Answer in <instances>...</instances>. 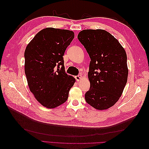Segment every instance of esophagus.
Here are the masks:
<instances>
[{"label": "esophagus", "mask_w": 149, "mask_h": 149, "mask_svg": "<svg viewBox=\"0 0 149 149\" xmlns=\"http://www.w3.org/2000/svg\"><path fill=\"white\" fill-rule=\"evenodd\" d=\"M82 78H83V77H82V76L81 75V74H78V75L75 76V79H76V81H79L81 80Z\"/></svg>", "instance_id": "34e87169"}]
</instances>
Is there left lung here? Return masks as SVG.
Masks as SVG:
<instances>
[{
  "label": "left lung",
  "mask_w": 149,
  "mask_h": 149,
  "mask_svg": "<svg viewBox=\"0 0 149 149\" xmlns=\"http://www.w3.org/2000/svg\"><path fill=\"white\" fill-rule=\"evenodd\" d=\"M78 38L91 58L90 88L85 100L96 109H107L119 100L127 83L125 49L114 36L104 30H82Z\"/></svg>",
  "instance_id": "left-lung-1"
}]
</instances>
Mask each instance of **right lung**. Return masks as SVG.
Returning a JSON list of instances; mask_svg holds the SVG:
<instances>
[{
    "mask_svg": "<svg viewBox=\"0 0 149 149\" xmlns=\"http://www.w3.org/2000/svg\"><path fill=\"white\" fill-rule=\"evenodd\" d=\"M74 37L70 30L46 28L31 40L25 51V73L30 91L47 108L66 102L75 79L65 70L66 49Z\"/></svg>",
    "mask_w": 149,
    "mask_h": 149,
    "instance_id": "1",
    "label": "right lung"
}]
</instances>
